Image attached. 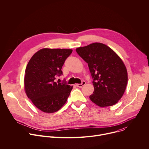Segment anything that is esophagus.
Here are the masks:
<instances>
[{"label":"esophagus","instance_id":"1","mask_svg":"<svg viewBox=\"0 0 149 149\" xmlns=\"http://www.w3.org/2000/svg\"><path fill=\"white\" fill-rule=\"evenodd\" d=\"M85 84H86V82L84 81L82 82L81 84H77V86L78 87H79V88H81L82 86H83L84 85H85Z\"/></svg>","mask_w":149,"mask_h":149}]
</instances>
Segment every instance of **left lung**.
Segmentation results:
<instances>
[{
  "instance_id": "1",
  "label": "left lung",
  "mask_w": 149,
  "mask_h": 149,
  "mask_svg": "<svg viewBox=\"0 0 149 149\" xmlns=\"http://www.w3.org/2000/svg\"><path fill=\"white\" fill-rule=\"evenodd\" d=\"M88 63L94 91L89 98L101 108L115 105L122 97L127 84V72L120 57L108 45L94 42L76 48Z\"/></svg>"
}]
</instances>
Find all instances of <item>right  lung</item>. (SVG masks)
Segmentation results:
<instances>
[{
  "label": "right lung",
  "mask_w": 149,
  "mask_h": 149,
  "mask_svg": "<svg viewBox=\"0 0 149 149\" xmlns=\"http://www.w3.org/2000/svg\"><path fill=\"white\" fill-rule=\"evenodd\" d=\"M71 49L42 48L29 61L24 78V91L33 104L45 113H54L66 103L73 86L57 83V75L63 74L62 67Z\"/></svg>",
  "instance_id": "add662e5"
}]
</instances>
